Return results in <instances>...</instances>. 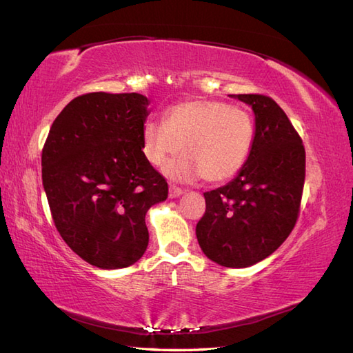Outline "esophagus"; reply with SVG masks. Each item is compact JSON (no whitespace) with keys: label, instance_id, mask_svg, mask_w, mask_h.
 I'll return each instance as SVG.
<instances>
[{"label":"esophagus","instance_id":"1","mask_svg":"<svg viewBox=\"0 0 353 353\" xmlns=\"http://www.w3.org/2000/svg\"><path fill=\"white\" fill-rule=\"evenodd\" d=\"M183 194V190L179 188V186L174 185H170V190H168V196L170 199H176V197H181Z\"/></svg>","mask_w":353,"mask_h":353}]
</instances>
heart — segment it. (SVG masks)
Masks as SVG:
<instances>
[{
	"label": "heart",
	"instance_id": "1",
	"mask_svg": "<svg viewBox=\"0 0 353 353\" xmlns=\"http://www.w3.org/2000/svg\"><path fill=\"white\" fill-rule=\"evenodd\" d=\"M254 138L252 115L239 106L215 100H190L172 106L165 123L150 121L142 129V154L162 167L183 147L186 154L170 162L165 174L176 181L203 176L224 182L243 168Z\"/></svg>",
	"mask_w": 353,
	"mask_h": 353
}]
</instances>
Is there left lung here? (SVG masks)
Returning <instances> with one entry per match:
<instances>
[{
	"label": "left lung",
	"instance_id": "left-lung-1",
	"mask_svg": "<svg viewBox=\"0 0 353 353\" xmlns=\"http://www.w3.org/2000/svg\"><path fill=\"white\" fill-rule=\"evenodd\" d=\"M232 97L253 110V145L229 183L205 192L206 211L196 235L209 259L244 268L279 249L294 228L305 183V148L288 117L270 97Z\"/></svg>",
	"mask_w": 353,
	"mask_h": 353
}]
</instances>
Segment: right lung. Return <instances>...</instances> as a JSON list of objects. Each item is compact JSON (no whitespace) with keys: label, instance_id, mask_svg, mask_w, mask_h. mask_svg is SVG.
I'll return each mask as SVG.
<instances>
[{"label":"right lung","instance_id":"1","mask_svg":"<svg viewBox=\"0 0 353 353\" xmlns=\"http://www.w3.org/2000/svg\"><path fill=\"white\" fill-rule=\"evenodd\" d=\"M144 95L91 92L70 101L42 150V183L59 234L94 267L117 270L145 253V214L168 185L142 154Z\"/></svg>","mask_w":353,"mask_h":353}]
</instances>
